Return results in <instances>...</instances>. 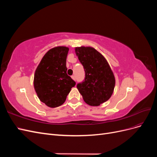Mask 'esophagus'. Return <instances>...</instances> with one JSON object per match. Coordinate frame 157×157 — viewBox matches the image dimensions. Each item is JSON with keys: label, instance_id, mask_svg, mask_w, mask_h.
Masks as SVG:
<instances>
[{"label": "esophagus", "instance_id": "34e87169", "mask_svg": "<svg viewBox=\"0 0 157 157\" xmlns=\"http://www.w3.org/2000/svg\"><path fill=\"white\" fill-rule=\"evenodd\" d=\"M71 78H72L73 80H75V77L74 75H73V76H71Z\"/></svg>", "mask_w": 157, "mask_h": 157}]
</instances>
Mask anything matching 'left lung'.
I'll return each instance as SVG.
<instances>
[{
    "instance_id": "1",
    "label": "left lung",
    "mask_w": 157,
    "mask_h": 157,
    "mask_svg": "<svg viewBox=\"0 0 157 157\" xmlns=\"http://www.w3.org/2000/svg\"><path fill=\"white\" fill-rule=\"evenodd\" d=\"M75 52L85 71L84 80L77 88L85 102L98 106L111 98L115 86V76L106 59L92 47H77Z\"/></svg>"
}]
</instances>
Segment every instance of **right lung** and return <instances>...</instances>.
<instances>
[{
  "label": "right lung",
  "mask_w": 157,
  "mask_h": 157,
  "mask_svg": "<svg viewBox=\"0 0 157 157\" xmlns=\"http://www.w3.org/2000/svg\"><path fill=\"white\" fill-rule=\"evenodd\" d=\"M69 48L55 47L42 58L35 71L34 88L40 100L52 108L65 101L76 82L67 74L66 59Z\"/></svg>",
  "instance_id": "obj_1"
}]
</instances>
